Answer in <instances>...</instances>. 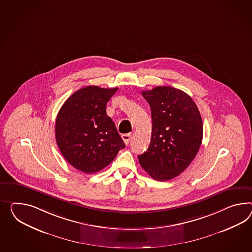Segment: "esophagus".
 I'll use <instances>...</instances> for the list:
<instances>
[{
    "label": "esophagus",
    "instance_id": "1",
    "mask_svg": "<svg viewBox=\"0 0 252 252\" xmlns=\"http://www.w3.org/2000/svg\"><path fill=\"white\" fill-rule=\"evenodd\" d=\"M122 137H123V140L125 142V144L128 145L129 142H130V140H131V134L130 133H126V134H123Z\"/></svg>",
    "mask_w": 252,
    "mask_h": 252
}]
</instances>
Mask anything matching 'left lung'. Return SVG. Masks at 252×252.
<instances>
[{"mask_svg":"<svg viewBox=\"0 0 252 252\" xmlns=\"http://www.w3.org/2000/svg\"><path fill=\"white\" fill-rule=\"evenodd\" d=\"M152 111L149 148L139 155L141 166L157 181L173 179L194 160L203 139L200 112L186 92L172 87L142 91Z\"/></svg>","mask_w":252,"mask_h":252,"instance_id":"1","label":"left lung"}]
</instances>
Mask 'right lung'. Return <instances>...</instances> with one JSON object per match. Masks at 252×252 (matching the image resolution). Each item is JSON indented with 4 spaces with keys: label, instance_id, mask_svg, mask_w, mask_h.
I'll return each mask as SVG.
<instances>
[{
    "label": "right lung",
    "instance_id": "right-lung-1",
    "mask_svg": "<svg viewBox=\"0 0 252 252\" xmlns=\"http://www.w3.org/2000/svg\"><path fill=\"white\" fill-rule=\"evenodd\" d=\"M118 91L89 86L65 100L56 121L58 148L72 166L93 174L108 166L125 147L106 106Z\"/></svg>",
    "mask_w": 252,
    "mask_h": 252
}]
</instances>
